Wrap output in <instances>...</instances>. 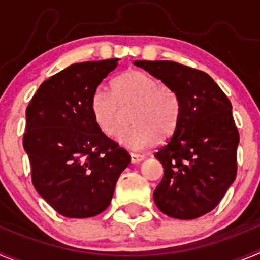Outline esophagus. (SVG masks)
<instances>
[{"instance_id": "esophagus-1", "label": "esophagus", "mask_w": 260, "mask_h": 260, "mask_svg": "<svg viewBox=\"0 0 260 260\" xmlns=\"http://www.w3.org/2000/svg\"><path fill=\"white\" fill-rule=\"evenodd\" d=\"M143 160H144L143 155H138V153L130 152V161H132L133 164H139V162L143 161Z\"/></svg>"}]
</instances>
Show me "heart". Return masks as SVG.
<instances>
[{"label": "heart", "mask_w": 260, "mask_h": 260, "mask_svg": "<svg viewBox=\"0 0 260 260\" xmlns=\"http://www.w3.org/2000/svg\"><path fill=\"white\" fill-rule=\"evenodd\" d=\"M112 88L113 95L99 87L91 98V113L103 134H118L123 112L128 108H132L128 119L133 125L119 134L123 146L144 150L152 146L157 137L173 134L180 119V100L173 89L141 70H128L117 77Z\"/></svg>", "instance_id": "1"}]
</instances>
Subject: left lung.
<instances>
[{"instance_id":"left-lung-1","label":"left lung","mask_w":260,"mask_h":260,"mask_svg":"<svg viewBox=\"0 0 260 260\" xmlns=\"http://www.w3.org/2000/svg\"><path fill=\"white\" fill-rule=\"evenodd\" d=\"M176 92L180 119L155 153L164 177L153 192L165 215L192 220L220 203L237 176L240 134L232 104L204 71L173 61H135Z\"/></svg>"}]
</instances>
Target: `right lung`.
<instances>
[{"mask_svg":"<svg viewBox=\"0 0 260 260\" xmlns=\"http://www.w3.org/2000/svg\"><path fill=\"white\" fill-rule=\"evenodd\" d=\"M118 58L87 61L41 83L26 110L23 147L32 183L59 215L84 219L109 206L127 151L103 134L91 113V98Z\"/></svg>","mask_w":260,"mask_h":260,"instance_id":"1","label":"right lung"}]
</instances>
